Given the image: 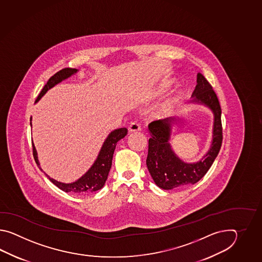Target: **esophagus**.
Instances as JSON below:
<instances>
[{
  "mask_svg": "<svg viewBox=\"0 0 262 262\" xmlns=\"http://www.w3.org/2000/svg\"><path fill=\"white\" fill-rule=\"evenodd\" d=\"M140 126L139 123H131L128 126V131L130 133H136V132H139L140 131Z\"/></svg>",
  "mask_w": 262,
  "mask_h": 262,
  "instance_id": "1",
  "label": "esophagus"
}]
</instances>
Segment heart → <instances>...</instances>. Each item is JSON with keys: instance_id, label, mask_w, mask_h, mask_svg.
<instances>
[{"instance_id": "b5f03b06", "label": "heart", "mask_w": 262, "mask_h": 262, "mask_svg": "<svg viewBox=\"0 0 262 262\" xmlns=\"http://www.w3.org/2000/svg\"><path fill=\"white\" fill-rule=\"evenodd\" d=\"M168 86H169L168 84L162 85L161 87H160L159 89L157 90L156 94H157V95H161V94H163L164 92H166V91H167V88H168ZM176 101H177V98H176V97H173L171 99H169V100L167 101V104H166L165 106H164V112H169V111H171V108H172Z\"/></svg>"}]
</instances>
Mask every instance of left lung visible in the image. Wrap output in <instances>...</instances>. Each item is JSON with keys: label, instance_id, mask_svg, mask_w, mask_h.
I'll use <instances>...</instances> for the list:
<instances>
[{"label": "left lung", "instance_id": "8db88e82", "mask_svg": "<svg viewBox=\"0 0 262 262\" xmlns=\"http://www.w3.org/2000/svg\"><path fill=\"white\" fill-rule=\"evenodd\" d=\"M190 104L208 107L213 115L212 139L206 154L196 162H185L174 151L171 137L181 127L184 117H169L149 124V150L147 167L155 184L161 189L171 190L198 183L209 170L222 145L221 107L211 84L201 73Z\"/></svg>", "mask_w": 262, "mask_h": 262}]
</instances>
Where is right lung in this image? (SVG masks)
<instances>
[{"label":"right lung","mask_w":262,"mask_h":262,"mask_svg":"<svg viewBox=\"0 0 262 262\" xmlns=\"http://www.w3.org/2000/svg\"><path fill=\"white\" fill-rule=\"evenodd\" d=\"M78 72V69L73 68H64L61 71L56 73L54 76H52L49 79V81L45 85L44 88L41 91L37 99L35 101V104L46 95V93L49 90L53 88L57 84L61 83V81L66 80L67 78L72 77ZM31 125H32V117H31ZM127 134V129L123 128L115 129L108 134V136L105 139L104 143L101 147L99 154L96 157L94 164L91 166L89 169L84 173L81 177L72 183H61L57 181L55 179L50 177L48 174L43 171V169L40 167L39 160L37 156V150L35 149V146L33 143V150H34V160L36 165L38 166L41 171L46 174V176L50 179L52 184H55L58 188L64 191L70 192L78 195H87L90 193H94L95 191H98L106 184V179L108 176V172L111 170L112 164V157L114 154L115 147L120 139H123Z\"/></svg>","instance_id":"add662e5"}]
</instances>
